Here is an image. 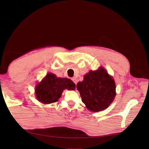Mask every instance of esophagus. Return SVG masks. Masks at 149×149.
<instances>
[{"label":"esophagus","mask_w":149,"mask_h":149,"mask_svg":"<svg viewBox=\"0 0 149 149\" xmlns=\"http://www.w3.org/2000/svg\"><path fill=\"white\" fill-rule=\"evenodd\" d=\"M71 80L73 81L74 83V84H77V79H76L75 78H71Z\"/></svg>","instance_id":"obj_1"}]
</instances>
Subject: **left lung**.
I'll return each instance as SVG.
<instances>
[{
    "instance_id": "8db88e82",
    "label": "left lung",
    "mask_w": 149,
    "mask_h": 149,
    "mask_svg": "<svg viewBox=\"0 0 149 149\" xmlns=\"http://www.w3.org/2000/svg\"><path fill=\"white\" fill-rule=\"evenodd\" d=\"M76 88L83 102L94 112L106 109L116 96L114 80L102 67L96 71H90Z\"/></svg>"
}]
</instances>
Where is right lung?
I'll list each match as a JSON object with an SVG mask.
<instances>
[{
	"label": "right lung",
	"mask_w": 149,
	"mask_h": 149,
	"mask_svg": "<svg viewBox=\"0 0 149 149\" xmlns=\"http://www.w3.org/2000/svg\"><path fill=\"white\" fill-rule=\"evenodd\" d=\"M75 84L70 79L57 78L55 74L48 73L35 88L37 100L43 104L56 102L65 89L74 90Z\"/></svg>",
	"instance_id": "right-lung-1"
}]
</instances>
